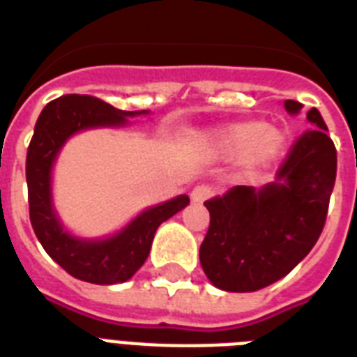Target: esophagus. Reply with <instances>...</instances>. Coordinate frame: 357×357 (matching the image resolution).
I'll list each match as a JSON object with an SVG mask.
<instances>
[{
    "label": "esophagus",
    "instance_id": "esophagus-1",
    "mask_svg": "<svg viewBox=\"0 0 357 357\" xmlns=\"http://www.w3.org/2000/svg\"><path fill=\"white\" fill-rule=\"evenodd\" d=\"M211 196V189L207 187V185H196L192 192H190V200L195 202V204H202V202H206L207 198Z\"/></svg>",
    "mask_w": 357,
    "mask_h": 357
}]
</instances>
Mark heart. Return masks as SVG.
I'll return each mask as SVG.
<instances>
[{
    "instance_id": "b5f03b06",
    "label": "heart",
    "mask_w": 357,
    "mask_h": 357,
    "mask_svg": "<svg viewBox=\"0 0 357 357\" xmlns=\"http://www.w3.org/2000/svg\"><path fill=\"white\" fill-rule=\"evenodd\" d=\"M196 148L209 157L237 159L248 174L265 172L282 157L285 135L265 122H235L195 137Z\"/></svg>"
}]
</instances>
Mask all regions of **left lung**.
Returning a JSON list of instances; mask_svg holds the SVG:
<instances>
[{
  "label": "left lung",
  "mask_w": 357,
  "mask_h": 357,
  "mask_svg": "<svg viewBox=\"0 0 357 357\" xmlns=\"http://www.w3.org/2000/svg\"><path fill=\"white\" fill-rule=\"evenodd\" d=\"M296 114L304 105L285 100ZM289 151L276 179L259 189L237 185L204 206L211 222L200 246L209 282L228 293H254L282 280L310 254L322 234L335 185L337 153L321 113Z\"/></svg>",
  "instance_id": "obj_1"
}]
</instances>
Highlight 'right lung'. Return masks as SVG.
Wrapping results in <instances>:
<instances>
[{"instance_id": "add662e5", "label": "right lung", "mask_w": 357, "mask_h": 357, "mask_svg": "<svg viewBox=\"0 0 357 357\" xmlns=\"http://www.w3.org/2000/svg\"><path fill=\"white\" fill-rule=\"evenodd\" d=\"M150 111H120L92 96L68 94L42 109L27 150L25 178L29 217L36 237L57 265L81 282L114 285L128 282L150 254L157 228L189 206V196L146 207L122 229L107 237H79L64 228L53 204V167L64 144L86 129L126 128L129 119Z\"/></svg>"}]
</instances>
